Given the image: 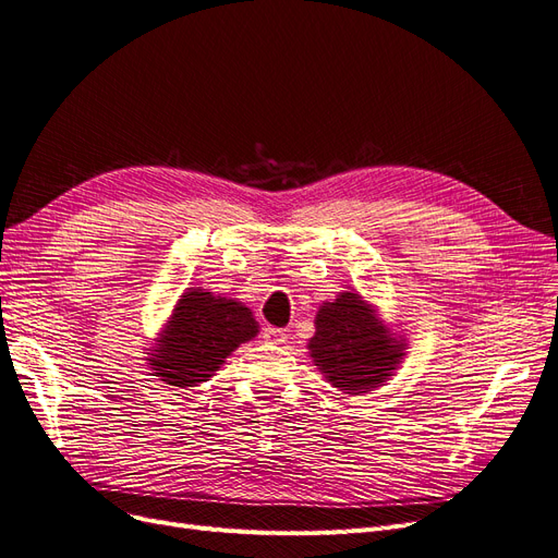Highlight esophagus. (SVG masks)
Segmentation results:
<instances>
[{
	"instance_id": "esophagus-1",
	"label": "esophagus",
	"mask_w": 558,
	"mask_h": 558,
	"mask_svg": "<svg viewBox=\"0 0 558 558\" xmlns=\"http://www.w3.org/2000/svg\"><path fill=\"white\" fill-rule=\"evenodd\" d=\"M263 337L265 340H269V342H277V344H281V342H286V330L283 328H275V326H265L263 328Z\"/></svg>"
}]
</instances>
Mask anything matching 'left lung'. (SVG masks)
<instances>
[{
	"instance_id": "obj_1",
	"label": "left lung",
	"mask_w": 558,
	"mask_h": 558,
	"mask_svg": "<svg viewBox=\"0 0 558 558\" xmlns=\"http://www.w3.org/2000/svg\"><path fill=\"white\" fill-rule=\"evenodd\" d=\"M310 340L314 363L335 388L344 393H367L384 384L402 359V340L388 335L373 305L347 291L324 302Z\"/></svg>"
}]
</instances>
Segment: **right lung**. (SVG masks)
<instances>
[{"mask_svg": "<svg viewBox=\"0 0 558 558\" xmlns=\"http://www.w3.org/2000/svg\"><path fill=\"white\" fill-rule=\"evenodd\" d=\"M258 335V320L238 300L202 289L185 291L150 349L148 365L165 384L189 388L207 381L230 353Z\"/></svg>", "mask_w": 558, "mask_h": 558, "instance_id": "1", "label": "right lung"}]
</instances>
